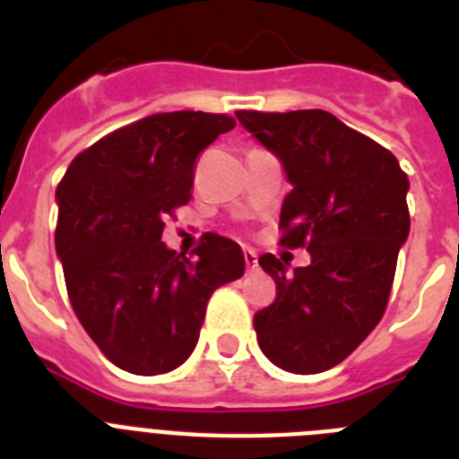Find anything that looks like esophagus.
I'll list each match as a JSON object with an SVG mask.
<instances>
[{"instance_id":"1","label":"esophagus","mask_w":459,"mask_h":459,"mask_svg":"<svg viewBox=\"0 0 459 459\" xmlns=\"http://www.w3.org/2000/svg\"><path fill=\"white\" fill-rule=\"evenodd\" d=\"M245 255V264H247V269H250V272H255V269H257V252L255 250H245L243 252Z\"/></svg>"}]
</instances>
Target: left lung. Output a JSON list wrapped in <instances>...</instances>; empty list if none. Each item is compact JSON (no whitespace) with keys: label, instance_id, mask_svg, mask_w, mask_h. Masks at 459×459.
<instances>
[{"label":"left lung","instance_id":"obj_1","mask_svg":"<svg viewBox=\"0 0 459 459\" xmlns=\"http://www.w3.org/2000/svg\"><path fill=\"white\" fill-rule=\"evenodd\" d=\"M236 117L293 186L281 207V243L312 257L293 273L273 255L259 257L276 281L273 305L255 314L259 348L281 369L319 374L384 316L410 236V180L385 147L324 109Z\"/></svg>","mask_w":459,"mask_h":459}]
</instances>
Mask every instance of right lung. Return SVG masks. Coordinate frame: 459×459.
Wrapping results in <instances>:
<instances>
[{
	"label": "right lung",
	"instance_id": "1",
	"mask_svg": "<svg viewBox=\"0 0 459 459\" xmlns=\"http://www.w3.org/2000/svg\"><path fill=\"white\" fill-rule=\"evenodd\" d=\"M233 126L204 111L140 118L78 154L56 187L68 298L118 369L154 377L180 367L212 293L245 273L229 238L204 233L193 259L161 243L166 216L190 200L197 154Z\"/></svg>",
	"mask_w": 459,
	"mask_h": 459
}]
</instances>
